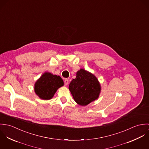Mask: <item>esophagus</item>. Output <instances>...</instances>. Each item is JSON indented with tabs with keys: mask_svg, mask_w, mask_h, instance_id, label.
<instances>
[{
	"mask_svg": "<svg viewBox=\"0 0 149 149\" xmlns=\"http://www.w3.org/2000/svg\"><path fill=\"white\" fill-rule=\"evenodd\" d=\"M68 83H69V80H68V79H66L64 80V84H65V85H67L68 84Z\"/></svg>",
	"mask_w": 149,
	"mask_h": 149,
	"instance_id": "1",
	"label": "esophagus"
}]
</instances>
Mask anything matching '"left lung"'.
Wrapping results in <instances>:
<instances>
[{
  "mask_svg": "<svg viewBox=\"0 0 149 149\" xmlns=\"http://www.w3.org/2000/svg\"><path fill=\"white\" fill-rule=\"evenodd\" d=\"M69 89L75 102L80 106H86L97 99L100 92V85L92 73L81 69L69 85Z\"/></svg>",
  "mask_w": 149,
  "mask_h": 149,
  "instance_id": "1",
  "label": "left lung"
}]
</instances>
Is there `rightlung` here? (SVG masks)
<instances>
[{"instance_id":"right-lung-1","label":"right lung","mask_w":149,"mask_h":149,"mask_svg":"<svg viewBox=\"0 0 149 149\" xmlns=\"http://www.w3.org/2000/svg\"><path fill=\"white\" fill-rule=\"evenodd\" d=\"M64 85L63 79L50 73H45L37 81L34 86L36 94L43 100L52 99L58 88Z\"/></svg>"}]
</instances>
